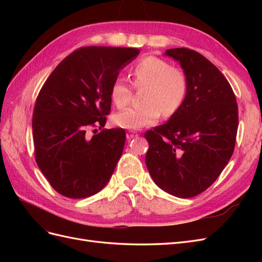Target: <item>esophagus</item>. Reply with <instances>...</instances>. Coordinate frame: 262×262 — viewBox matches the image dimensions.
<instances>
[{
  "label": "esophagus",
  "mask_w": 262,
  "mask_h": 262,
  "mask_svg": "<svg viewBox=\"0 0 262 262\" xmlns=\"http://www.w3.org/2000/svg\"><path fill=\"white\" fill-rule=\"evenodd\" d=\"M139 136V133L137 131H133V130H129L126 132V139L128 140H132L133 138H136Z\"/></svg>",
  "instance_id": "obj_1"
}]
</instances>
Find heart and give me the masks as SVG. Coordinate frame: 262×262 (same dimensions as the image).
<instances>
[{
    "label": "heart",
    "mask_w": 262,
    "mask_h": 262,
    "mask_svg": "<svg viewBox=\"0 0 262 262\" xmlns=\"http://www.w3.org/2000/svg\"><path fill=\"white\" fill-rule=\"evenodd\" d=\"M132 85L144 86L142 100L144 104L123 109L114 116V122L124 129L139 130L155 123L162 113L165 117L175 114L184 104L188 91L185 71L155 55L140 59L131 69ZM110 99L118 108L129 104L132 87L121 78L110 86Z\"/></svg>",
    "instance_id": "heart-1"
}]
</instances>
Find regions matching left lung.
<instances>
[{
  "instance_id": "1",
  "label": "left lung",
  "mask_w": 262,
  "mask_h": 262,
  "mask_svg": "<svg viewBox=\"0 0 262 262\" xmlns=\"http://www.w3.org/2000/svg\"><path fill=\"white\" fill-rule=\"evenodd\" d=\"M188 80L184 104L165 124L148 130L146 167L155 184L178 198H192L221 175L234 153L238 107L225 76L202 54L168 49Z\"/></svg>"
}]
</instances>
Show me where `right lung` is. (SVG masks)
Masks as SVG:
<instances>
[{"instance_id": "1", "label": "right lung", "mask_w": 262, "mask_h": 262, "mask_svg": "<svg viewBox=\"0 0 262 262\" xmlns=\"http://www.w3.org/2000/svg\"><path fill=\"white\" fill-rule=\"evenodd\" d=\"M140 50L82 47L47 78L33 115L35 160L60 194L83 199L99 192L112 177L125 143L123 129L89 131L106 124L110 86ZM96 132V129L93 130Z\"/></svg>"}]
</instances>
